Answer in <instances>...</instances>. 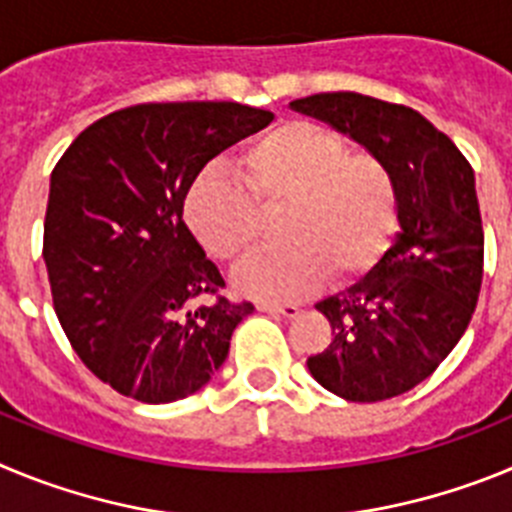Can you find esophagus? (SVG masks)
Returning a JSON list of instances; mask_svg holds the SVG:
<instances>
[{
  "mask_svg": "<svg viewBox=\"0 0 512 512\" xmlns=\"http://www.w3.org/2000/svg\"><path fill=\"white\" fill-rule=\"evenodd\" d=\"M261 312H269V315H279V318H295L300 307L297 305H279V302H259Z\"/></svg>",
  "mask_w": 512,
  "mask_h": 512,
  "instance_id": "esophagus-1",
  "label": "esophagus"
}]
</instances>
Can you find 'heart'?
<instances>
[{"label":"heart","instance_id":"b5f03b06","mask_svg":"<svg viewBox=\"0 0 512 512\" xmlns=\"http://www.w3.org/2000/svg\"><path fill=\"white\" fill-rule=\"evenodd\" d=\"M238 184L200 174L184 194V223L212 259L238 264L259 246L266 217L277 241L235 271V289L259 300H297L328 279L348 287L372 274L400 225V184L379 153L348 151L336 130L284 120L235 156Z\"/></svg>","mask_w":512,"mask_h":512}]
</instances>
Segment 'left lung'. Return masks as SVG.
I'll return each mask as SVG.
<instances>
[{"label":"left lung","mask_w":512,"mask_h":512,"mask_svg":"<svg viewBox=\"0 0 512 512\" xmlns=\"http://www.w3.org/2000/svg\"><path fill=\"white\" fill-rule=\"evenodd\" d=\"M292 107L379 153L400 184L397 241L372 274L315 305L333 338L307 359L343 400H390L436 372L477 307L485 230L474 171L449 135L405 104L325 92Z\"/></svg>","instance_id":"left-lung-1"}]
</instances>
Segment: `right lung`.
<instances>
[{
    "instance_id": "obj_1",
    "label": "right lung",
    "mask_w": 512,
    "mask_h": 512,
    "mask_svg": "<svg viewBox=\"0 0 512 512\" xmlns=\"http://www.w3.org/2000/svg\"><path fill=\"white\" fill-rule=\"evenodd\" d=\"M238 102H148L92 122L58 158L43 225L53 310L79 359L120 395L174 402L223 366L251 302L182 217L207 161L266 128Z\"/></svg>"
}]
</instances>
